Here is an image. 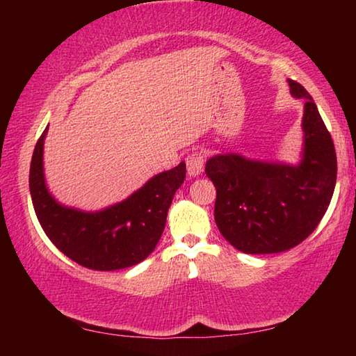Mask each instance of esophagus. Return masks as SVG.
I'll list each match as a JSON object with an SVG mask.
<instances>
[{
	"instance_id": "1",
	"label": "esophagus",
	"mask_w": 356,
	"mask_h": 356,
	"mask_svg": "<svg viewBox=\"0 0 356 356\" xmlns=\"http://www.w3.org/2000/svg\"><path fill=\"white\" fill-rule=\"evenodd\" d=\"M204 168V154L200 150H195L188 156H186V172L190 177H196L202 172Z\"/></svg>"
}]
</instances>
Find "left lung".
I'll use <instances>...</instances> for the list:
<instances>
[{"label": "left lung", "instance_id": "8db88e82", "mask_svg": "<svg viewBox=\"0 0 356 356\" xmlns=\"http://www.w3.org/2000/svg\"><path fill=\"white\" fill-rule=\"evenodd\" d=\"M287 81L293 97L305 99L298 163L251 160L234 152L213 155L206 163L216 188V226L246 254H272L297 246L317 227L333 197V140L308 91Z\"/></svg>", "mask_w": 356, "mask_h": 356}]
</instances>
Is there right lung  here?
<instances>
[{"mask_svg": "<svg viewBox=\"0 0 356 356\" xmlns=\"http://www.w3.org/2000/svg\"><path fill=\"white\" fill-rule=\"evenodd\" d=\"M48 125L34 147L29 191L42 229L56 248L86 268L111 272L144 261L163 234L174 193L185 180V161L149 179L113 206L84 212L58 202L47 188L44 143Z\"/></svg>", "mask_w": 356, "mask_h": 356, "instance_id": "obj_1", "label": "right lung"}]
</instances>
